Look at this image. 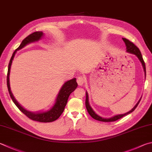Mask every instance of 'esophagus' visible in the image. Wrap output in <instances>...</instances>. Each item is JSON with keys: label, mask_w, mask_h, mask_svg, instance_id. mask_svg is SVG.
<instances>
[{"label": "esophagus", "mask_w": 152, "mask_h": 152, "mask_svg": "<svg viewBox=\"0 0 152 152\" xmlns=\"http://www.w3.org/2000/svg\"><path fill=\"white\" fill-rule=\"evenodd\" d=\"M77 83L79 86H82L84 84L85 82V79L84 78V77L82 76H78V78H77Z\"/></svg>", "instance_id": "1"}]
</instances>
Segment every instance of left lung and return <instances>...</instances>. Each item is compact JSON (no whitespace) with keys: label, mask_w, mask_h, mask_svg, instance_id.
<instances>
[{"label":"left lung","mask_w":152,"mask_h":152,"mask_svg":"<svg viewBox=\"0 0 152 152\" xmlns=\"http://www.w3.org/2000/svg\"><path fill=\"white\" fill-rule=\"evenodd\" d=\"M124 42H125V45L126 46V49H127V52H129V53H132V54H134L136 55V56L138 58V59L140 60V61L141 62L142 64V66L143 68V70H144V72H145V76H146V71H145V62L143 61V57L142 56V54H141V52L139 50V48L137 47V46L134 45V44L131 42V41H129V40L126 39V38H122ZM86 109L88 110V114H89L91 116H92L94 119H95L96 120H98V121H101V122H114V121H116L120 119V118H122V117L125 116V115H128L129 114H130L133 111H134V110L136 108V107L137 106V105L139 104L140 100H141V98H140V100L138 101V102L136 104V106H135L133 108H132L130 111H129L128 112L126 113V114H120V115H115V116H113L110 118H102L100 116H99L96 114H95V112L93 111V110L92 109V107H90L89 102H88V93L86 92Z\"/></svg>","instance_id":"left-lung-1"}]
</instances>
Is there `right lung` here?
I'll return each mask as SVG.
<instances>
[{
  "mask_svg": "<svg viewBox=\"0 0 152 152\" xmlns=\"http://www.w3.org/2000/svg\"><path fill=\"white\" fill-rule=\"evenodd\" d=\"M43 32H34L28 35V37H26L22 41V43L19 46L18 48L16 49V50L13 52L12 56L11 57L10 60L9 64V68H8V73H7V87L8 90H9V94L10 96V98L12 99L13 102L15 104V105L17 106L18 108L20 110V111L23 113V114L26 115L27 117L30 118V120L37 121L39 122H51L55 121L58 118L62 112H64V107L67 104L68 99L69 96L70 94L73 92V91L76 89L78 86V84H77L76 78H73L68 80L66 82H65L64 85L60 89V92L58 93V95L57 96L56 102L54 106L52 108L48 110L47 112H42V113H34L29 111H27L25 109H24L20 104H19L16 100L14 98L12 92L10 91V83H9V74H10V70L11 64H12V60L14 58V56L16 54V52L18 50L23 48L26 45L29 43H31L35 41L39 40L43 36Z\"/></svg>",
  "mask_w": 152,
  "mask_h": 152,
  "instance_id": "1",
  "label": "right lung"
}]
</instances>
